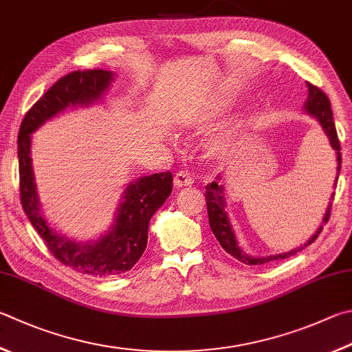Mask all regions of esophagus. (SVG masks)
<instances>
[{"mask_svg": "<svg viewBox=\"0 0 352 352\" xmlns=\"http://www.w3.org/2000/svg\"><path fill=\"white\" fill-rule=\"evenodd\" d=\"M190 183H192V175L189 170H178L174 177V184L177 188L189 186Z\"/></svg>", "mask_w": 352, "mask_h": 352, "instance_id": "34e87169", "label": "esophagus"}]
</instances>
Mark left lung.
<instances>
[{
    "label": "left lung",
    "instance_id": "8db88e82",
    "mask_svg": "<svg viewBox=\"0 0 352 352\" xmlns=\"http://www.w3.org/2000/svg\"><path fill=\"white\" fill-rule=\"evenodd\" d=\"M306 86H308V100H306V103H305V111L311 115H314V117L320 121L324 133H327L329 138L331 146L336 151L337 164H338L337 166V178H336V182H337L338 174H340V169H342V154H340V142H338L337 131H336V123H334V118H332V109H331L329 98L327 97V94H324L320 87L311 85V82H306ZM334 195H336V192L332 194V198H334ZM204 200H206V206H208L209 226H210V229H212V232L217 237V240H219L221 248L225 249L228 254H231L232 257L243 261V263H246V265H263L271 260H280V258L291 257V255H296L298 251H302V249H305L306 246H309L311 243H314L323 229V225H322L317 229V232L312 235V237L306 241L303 246L292 249L291 252L272 255V257H267V258L249 257L248 254L241 251L237 245V241H235L232 226H231V223H229L228 212H226L225 184H223L220 175H217V182L206 184ZM331 208H332V203H329L327 214H324L323 223H328L329 217H331Z\"/></svg>",
    "mask_w": 352,
    "mask_h": 352
}]
</instances>
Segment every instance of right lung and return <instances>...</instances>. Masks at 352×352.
<instances>
[{"label": "right lung", "mask_w": 352, "mask_h": 352, "mask_svg": "<svg viewBox=\"0 0 352 352\" xmlns=\"http://www.w3.org/2000/svg\"><path fill=\"white\" fill-rule=\"evenodd\" d=\"M111 80L112 74L103 69L74 70L61 76L25 112L18 132V170L23 210L46 243L50 254L60 263L94 277L123 274L140 260L148 245L151 217L172 192V174L166 170L131 183L126 188L124 200L120 204L112 231L98 241L81 245L54 232L40 212L29 157L30 133L67 106L89 104L100 98Z\"/></svg>", "instance_id": "1"}]
</instances>
